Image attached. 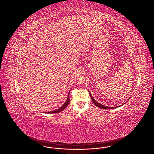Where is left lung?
I'll return each instance as SVG.
<instances>
[{"label":"left lung","instance_id":"left-lung-1","mask_svg":"<svg viewBox=\"0 0 154 154\" xmlns=\"http://www.w3.org/2000/svg\"><path fill=\"white\" fill-rule=\"evenodd\" d=\"M88 92H89V91H88ZM89 95L91 96V99H92V100L93 103L95 104L96 106H97L98 107H99V108H100V109H112L117 108V107H119L122 106V105H124V104H122V105H120V106H117V107H108V106H104V105H102V104H101L97 102L93 98L91 94V93H90L89 92Z\"/></svg>","mask_w":154,"mask_h":154}]
</instances>
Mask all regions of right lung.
Wrapping results in <instances>:
<instances>
[{"mask_svg":"<svg viewBox=\"0 0 154 154\" xmlns=\"http://www.w3.org/2000/svg\"><path fill=\"white\" fill-rule=\"evenodd\" d=\"M70 103V98H69V93L68 94V96H67V99L66 100V102L64 103V104L60 107L59 109H58L57 110H54L52 111H49L48 112H45V113H48V114H54V113H57V112H59L60 111H62V110H64L66 107L67 106V105L69 104Z\"/></svg>","mask_w":154,"mask_h":154,"instance_id":"add662e5","label":"right lung"}]
</instances>
